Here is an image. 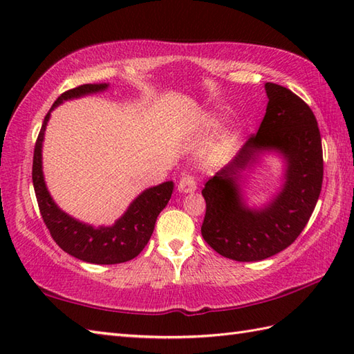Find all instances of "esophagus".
Returning a JSON list of instances; mask_svg holds the SVG:
<instances>
[{
	"label": "esophagus",
	"mask_w": 354,
	"mask_h": 354,
	"mask_svg": "<svg viewBox=\"0 0 354 354\" xmlns=\"http://www.w3.org/2000/svg\"><path fill=\"white\" fill-rule=\"evenodd\" d=\"M196 190V183H194V178L190 175H185L181 178V181L178 184V192L179 193H193Z\"/></svg>",
	"instance_id": "34e87169"
}]
</instances>
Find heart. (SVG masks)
<instances>
[{
    "mask_svg": "<svg viewBox=\"0 0 354 354\" xmlns=\"http://www.w3.org/2000/svg\"><path fill=\"white\" fill-rule=\"evenodd\" d=\"M217 126H219V122H217L216 118H208L205 122L204 129H205V132H213L217 129ZM234 145H236V140H234V137H232V133L223 132L219 137V140L216 141V145L213 146L212 152H209V155L207 158V164L208 165H219L223 161H227L231 156L232 150H234Z\"/></svg>",
    "mask_w": 354,
    "mask_h": 354,
    "instance_id": "heart-1",
    "label": "heart"
}]
</instances>
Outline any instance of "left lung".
<instances>
[{"mask_svg": "<svg viewBox=\"0 0 354 354\" xmlns=\"http://www.w3.org/2000/svg\"><path fill=\"white\" fill-rule=\"evenodd\" d=\"M265 89L269 102L259 132L202 190L207 202L202 237L236 261L265 260L295 242L322 185L321 135L312 109L288 88L268 82ZM266 154L282 160V185L265 205L251 207L245 176Z\"/></svg>", "mask_w": 354, "mask_h": 354, "instance_id": "8db88e82", "label": "left lung"}]
</instances>
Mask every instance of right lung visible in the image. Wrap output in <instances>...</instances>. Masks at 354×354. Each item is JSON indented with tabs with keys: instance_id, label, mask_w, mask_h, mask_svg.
<instances>
[{
	"instance_id": "obj_1",
	"label": "right lung",
	"mask_w": 354,
	"mask_h": 354,
	"mask_svg": "<svg viewBox=\"0 0 354 354\" xmlns=\"http://www.w3.org/2000/svg\"><path fill=\"white\" fill-rule=\"evenodd\" d=\"M109 84H86L59 95L45 115L33 155V187L42 219L55 242L73 257L94 265H117L129 261L145 250L152 236L156 217L169 204L173 181L149 187L135 198L126 212L109 227H94L65 213L51 198L42 171V145L51 111L66 100L108 91Z\"/></svg>"
}]
</instances>
